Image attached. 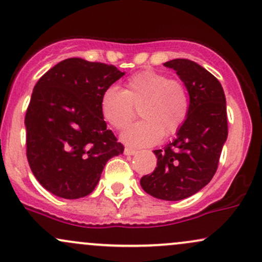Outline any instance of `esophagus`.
Returning <instances> with one entry per match:
<instances>
[{
  "instance_id": "obj_1",
  "label": "esophagus",
  "mask_w": 262,
  "mask_h": 262,
  "mask_svg": "<svg viewBox=\"0 0 262 262\" xmlns=\"http://www.w3.org/2000/svg\"><path fill=\"white\" fill-rule=\"evenodd\" d=\"M124 154L125 155H134V154H137V150L132 149V148H125L124 149Z\"/></svg>"
}]
</instances>
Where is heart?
Listing matches in <instances>:
<instances>
[{"label": "heart", "instance_id": "b5f03b06", "mask_svg": "<svg viewBox=\"0 0 262 262\" xmlns=\"http://www.w3.org/2000/svg\"><path fill=\"white\" fill-rule=\"evenodd\" d=\"M139 107L141 121L122 135L128 145H154L162 137L175 134L187 119L189 100L181 81L166 74L143 70L125 82V89L108 87L101 96L100 108L104 121L117 130H123L135 117Z\"/></svg>", "mask_w": 262, "mask_h": 262}]
</instances>
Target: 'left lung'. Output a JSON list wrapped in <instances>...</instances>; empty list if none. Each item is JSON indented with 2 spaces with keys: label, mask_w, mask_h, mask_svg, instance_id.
<instances>
[{
  "label": "left lung",
  "mask_w": 262,
  "mask_h": 262,
  "mask_svg": "<svg viewBox=\"0 0 262 262\" xmlns=\"http://www.w3.org/2000/svg\"><path fill=\"white\" fill-rule=\"evenodd\" d=\"M164 65L185 83L189 111L176 139L154 150L158 166L141 177L140 185L159 200L180 201L202 189L218 169L228 137L227 104L221 82L197 62L173 59Z\"/></svg>",
  "instance_id": "1"
}]
</instances>
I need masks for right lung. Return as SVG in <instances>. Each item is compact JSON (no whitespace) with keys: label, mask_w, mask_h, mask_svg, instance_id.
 <instances>
[{"label":"right lung","mask_w":262,"mask_h":262,"mask_svg":"<svg viewBox=\"0 0 262 262\" xmlns=\"http://www.w3.org/2000/svg\"><path fill=\"white\" fill-rule=\"evenodd\" d=\"M123 75L113 65L70 58L34 86L25 119L27 159L35 179L55 196L90 194L106 162L124 150L100 108L102 93Z\"/></svg>","instance_id":"add662e5"}]
</instances>
